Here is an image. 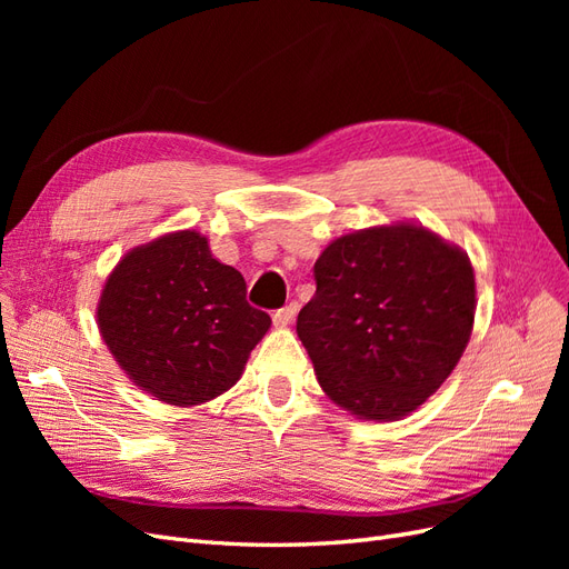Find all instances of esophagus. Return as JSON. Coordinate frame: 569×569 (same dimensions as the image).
I'll return each mask as SVG.
<instances>
[{"instance_id": "1", "label": "esophagus", "mask_w": 569, "mask_h": 569, "mask_svg": "<svg viewBox=\"0 0 569 569\" xmlns=\"http://www.w3.org/2000/svg\"><path fill=\"white\" fill-rule=\"evenodd\" d=\"M297 311H299V303H297V301H291V303H287V306H282V308H278V311L272 313V322L278 325V327H284V325H289L291 320H295Z\"/></svg>"}]
</instances>
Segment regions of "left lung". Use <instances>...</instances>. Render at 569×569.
Segmentation results:
<instances>
[{
	"label": "left lung",
	"instance_id": "obj_1",
	"mask_svg": "<svg viewBox=\"0 0 569 569\" xmlns=\"http://www.w3.org/2000/svg\"><path fill=\"white\" fill-rule=\"evenodd\" d=\"M297 318L322 391L360 420L418 410L468 347L477 308L468 253L416 222L356 230L316 261Z\"/></svg>",
	"mask_w": 569,
	"mask_h": 569
}]
</instances>
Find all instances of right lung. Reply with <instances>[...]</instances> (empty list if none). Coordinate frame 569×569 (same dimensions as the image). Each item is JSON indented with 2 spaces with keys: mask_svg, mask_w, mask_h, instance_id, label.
<instances>
[{
  "mask_svg": "<svg viewBox=\"0 0 569 569\" xmlns=\"http://www.w3.org/2000/svg\"><path fill=\"white\" fill-rule=\"evenodd\" d=\"M97 325L130 382L170 406H201L237 385L270 316L247 303L242 272L197 230L168 232L120 258Z\"/></svg>",
  "mask_w": 569,
  "mask_h": 569,
  "instance_id": "1",
  "label": "right lung"
}]
</instances>
